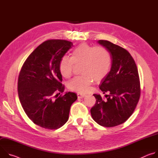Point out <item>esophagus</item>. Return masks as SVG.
I'll list each match as a JSON object with an SVG mask.
<instances>
[{
	"label": "esophagus",
	"instance_id": "esophagus-1",
	"mask_svg": "<svg viewBox=\"0 0 158 158\" xmlns=\"http://www.w3.org/2000/svg\"><path fill=\"white\" fill-rule=\"evenodd\" d=\"M77 98H84V97H85L86 95L85 94H82V93H77Z\"/></svg>",
	"mask_w": 158,
	"mask_h": 158
}]
</instances>
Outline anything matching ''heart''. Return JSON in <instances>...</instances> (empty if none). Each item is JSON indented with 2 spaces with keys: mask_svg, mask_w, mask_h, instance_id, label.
I'll return each mask as SVG.
<instances>
[{
  "mask_svg": "<svg viewBox=\"0 0 158 158\" xmlns=\"http://www.w3.org/2000/svg\"><path fill=\"white\" fill-rule=\"evenodd\" d=\"M111 62L110 52L104 47L93 48L87 43H82L74 49L71 57H62L59 70L62 77L69 78L73 74L74 64L82 63L81 72L84 74L74 77L68 87L72 91L85 93L94 80L101 81L108 74Z\"/></svg>",
  "mask_w": 158,
  "mask_h": 158,
  "instance_id": "heart-1",
  "label": "heart"
}]
</instances>
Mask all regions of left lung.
I'll return each mask as SVG.
<instances>
[{
    "instance_id": "left-lung-1",
    "label": "left lung",
    "mask_w": 158,
    "mask_h": 158,
    "mask_svg": "<svg viewBox=\"0 0 158 158\" xmlns=\"http://www.w3.org/2000/svg\"><path fill=\"white\" fill-rule=\"evenodd\" d=\"M98 42L109 51L112 59L110 71L99 85L104 94H109L104 100L93 94L96 102L91 114L98 124L110 127L124 123L133 113L140 98V81L136 64L127 50L108 40Z\"/></svg>"
}]
</instances>
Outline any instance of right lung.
Segmentation results:
<instances>
[{"label": "right lung", "instance_id": "obj_1", "mask_svg": "<svg viewBox=\"0 0 158 158\" xmlns=\"http://www.w3.org/2000/svg\"><path fill=\"white\" fill-rule=\"evenodd\" d=\"M73 46L60 39L44 42L29 55L22 65L17 89L20 104L28 118L35 124L48 129L62 127L69 119L76 93H63L64 85L59 70L60 59Z\"/></svg>", "mask_w": 158, "mask_h": 158}]
</instances>
